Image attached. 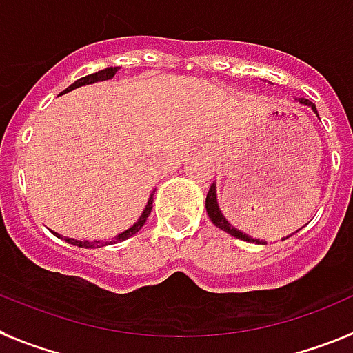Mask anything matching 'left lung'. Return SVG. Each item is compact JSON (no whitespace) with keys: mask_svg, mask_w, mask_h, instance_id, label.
I'll return each mask as SVG.
<instances>
[{"mask_svg":"<svg viewBox=\"0 0 353 353\" xmlns=\"http://www.w3.org/2000/svg\"><path fill=\"white\" fill-rule=\"evenodd\" d=\"M298 103L303 104V106H308L317 115L316 104L310 103L308 99H298ZM317 117H319V115H317ZM205 209H208V214H209V218H211V222L214 223V225H216L218 229H222V231L229 232V234L234 236V238H238V240L249 241V243H261V245H263V243H265L263 240H256V238H252V236H249V234H245V232L238 231L236 227H232L231 223L227 222V218L223 216L222 211H220V205H218L216 182H212L211 188H209L208 198H205ZM296 232H298V231H296ZM287 238H288V236H287ZM283 240H285V238H283Z\"/></svg>","mask_w":353,"mask_h":353,"instance_id":"8db88e82","label":"left lung"}]
</instances>
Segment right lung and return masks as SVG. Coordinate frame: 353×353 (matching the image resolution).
<instances>
[{
	"label": "right lung",
	"instance_id": "right-lung-1",
	"mask_svg": "<svg viewBox=\"0 0 353 353\" xmlns=\"http://www.w3.org/2000/svg\"><path fill=\"white\" fill-rule=\"evenodd\" d=\"M119 66H108V68L104 70H99V72H95V74H90L86 75V77H81L77 79L74 84H70L68 88L65 90V92H61L59 95H65V93L72 92V90L79 88V86H86V84H93V83H101V81H110V79L115 77V74L119 72ZM155 193V191H153ZM153 193L150 194V198H148V203H145L144 211H142V214L139 216V220H137L133 225L130 227V229H126V231L119 232L115 238H112L110 241H103V240H75V238H68V236H61L57 234V232H54L57 238H61V240H65L66 243H70V245H75V247H81V249H99V247H104V245H110V243H117V241H124L128 240V238H131L133 234H137V232L141 231L142 225L145 223V220H148V216H150L151 212V208H153Z\"/></svg>",
	"mask_w": 353,
	"mask_h": 353
}]
</instances>
